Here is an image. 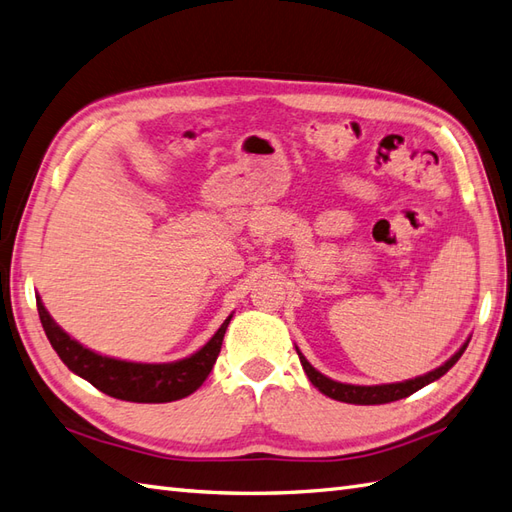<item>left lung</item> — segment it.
I'll return each mask as SVG.
<instances>
[{"label": "left lung", "mask_w": 512, "mask_h": 512, "mask_svg": "<svg viewBox=\"0 0 512 512\" xmlns=\"http://www.w3.org/2000/svg\"><path fill=\"white\" fill-rule=\"evenodd\" d=\"M469 340L462 344V347L451 355V358L441 364L438 368H434V371L425 373V375H419L414 379H406V382H397V384H379V386H355V384H342V382H334V379H329L327 375H323L320 371H316V368L305 360V355L296 349V353H299V360L303 364V371L305 375L310 377V382L323 392V395L336 399V401H344V403H355V406H379V403H390V401H399L403 397H410L412 392L421 390L423 386L436 382L438 377H443L451 366H454L460 355L465 353Z\"/></svg>", "instance_id": "8db88e82"}]
</instances>
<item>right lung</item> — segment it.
I'll return each mask as SVG.
<instances>
[{
    "label": "right lung",
    "mask_w": 512,
    "mask_h": 512,
    "mask_svg": "<svg viewBox=\"0 0 512 512\" xmlns=\"http://www.w3.org/2000/svg\"><path fill=\"white\" fill-rule=\"evenodd\" d=\"M37 310L47 340H50L58 358L65 362L71 373L87 379L89 384L102 390L104 395L135 403H168L183 399L198 390L218 360L224 331H227L233 318L231 314L224 320L205 347L189 355V358L168 364H141L106 358V355L82 347L78 340L65 334L54 323V318L45 310L39 296Z\"/></svg>",
    "instance_id": "right-lung-1"
}]
</instances>
